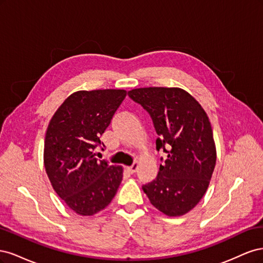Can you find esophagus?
<instances>
[{
    "label": "esophagus",
    "mask_w": 263,
    "mask_h": 263,
    "mask_svg": "<svg viewBox=\"0 0 263 263\" xmlns=\"http://www.w3.org/2000/svg\"><path fill=\"white\" fill-rule=\"evenodd\" d=\"M137 169H138V163L137 162H134L133 165L127 166V171H128L130 174H134L135 172L137 171Z\"/></svg>",
    "instance_id": "esophagus-1"
}]
</instances>
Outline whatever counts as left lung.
Instances as JSON below:
<instances>
[{
  "instance_id": "8db88e82",
  "label": "left lung",
  "mask_w": 263,
  "mask_h": 263,
  "mask_svg": "<svg viewBox=\"0 0 263 263\" xmlns=\"http://www.w3.org/2000/svg\"><path fill=\"white\" fill-rule=\"evenodd\" d=\"M150 115L163 150L158 176L142 185L150 203L168 216H181L201 201L216 163L210 119L198 102L179 87H141L128 92Z\"/></svg>"
}]
</instances>
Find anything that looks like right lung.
I'll list each match as a JSON object with an SVG mask.
<instances>
[{
  "label": "right lung",
  "instance_id": "1",
  "mask_svg": "<svg viewBox=\"0 0 263 263\" xmlns=\"http://www.w3.org/2000/svg\"><path fill=\"white\" fill-rule=\"evenodd\" d=\"M125 90L79 91L52 116L45 138L44 163L55 193L82 216L104 210L123 178L122 166L95 158L102 134L126 98Z\"/></svg>",
  "mask_w": 263,
  "mask_h": 263
}]
</instances>
